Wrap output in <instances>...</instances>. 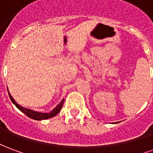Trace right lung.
Returning <instances> with one entry per match:
<instances>
[{
    "label": "right lung",
    "instance_id": "right-lung-1",
    "mask_svg": "<svg viewBox=\"0 0 153 153\" xmlns=\"http://www.w3.org/2000/svg\"><path fill=\"white\" fill-rule=\"evenodd\" d=\"M9 93V92H8ZM9 96H10V98L12 101V102L15 104L16 107H18L19 109L22 112H24L25 115H27L28 117L31 119H33V120H47V119L51 118V117H53L55 115H56L58 113L60 112V110L62 108V106H63L64 104V101L65 99H63L60 103L58 105V106L55 108V109L50 113H41V112H37V111H32L30 109H27V108H25V107H23V106H19L18 103L15 102L14 98L12 97L11 95L9 93Z\"/></svg>",
    "mask_w": 153,
    "mask_h": 153
}]
</instances>
